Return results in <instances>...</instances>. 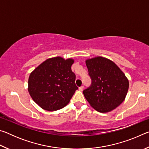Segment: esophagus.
I'll list each match as a JSON object with an SVG mask.
<instances>
[{
    "label": "esophagus",
    "mask_w": 149,
    "mask_h": 149,
    "mask_svg": "<svg viewBox=\"0 0 149 149\" xmlns=\"http://www.w3.org/2000/svg\"><path fill=\"white\" fill-rule=\"evenodd\" d=\"M84 86H81V87H79V91H82L83 90H84Z\"/></svg>",
    "instance_id": "obj_1"
}]
</instances>
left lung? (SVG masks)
Listing matches in <instances>:
<instances>
[{
	"mask_svg": "<svg viewBox=\"0 0 149 149\" xmlns=\"http://www.w3.org/2000/svg\"><path fill=\"white\" fill-rule=\"evenodd\" d=\"M91 85L83 93L90 105L98 112L114 110L125 100L129 81L114 62L97 56L85 61Z\"/></svg>",
	"mask_w": 149,
	"mask_h": 149,
	"instance_id": "left-lung-1",
	"label": "left lung"
}]
</instances>
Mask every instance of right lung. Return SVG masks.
<instances>
[{
    "instance_id": "1",
    "label": "right lung",
    "mask_w": 149,
    "mask_h": 149,
    "mask_svg": "<svg viewBox=\"0 0 149 149\" xmlns=\"http://www.w3.org/2000/svg\"><path fill=\"white\" fill-rule=\"evenodd\" d=\"M74 60L60 56L41 63L29 75L28 91L32 99L42 109L58 110L70 101L78 87L71 66Z\"/></svg>"
}]
</instances>
